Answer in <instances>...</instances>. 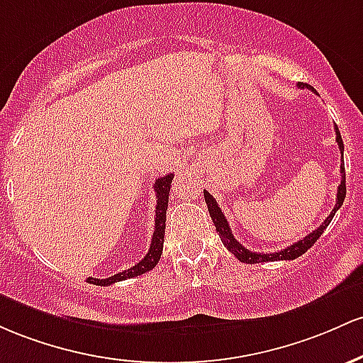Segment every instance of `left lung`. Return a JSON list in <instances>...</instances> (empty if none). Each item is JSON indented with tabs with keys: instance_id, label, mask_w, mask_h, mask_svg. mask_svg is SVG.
I'll use <instances>...</instances> for the list:
<instances>
[{
	"instance_id": "obj_1",
	"label": "left lung",
	"mask_w": 363,
	"mask_h": 363,
	"mask_svg": "<svg viewBox=\"0 0 363 363\" xmlns=\"http://www.w3.org/2000/svg\"><path fill=\"white\" fill-rule=\"evenodd\" d=\"M300 87H302V84H300ZM335 130H336V142H337V145H340V150H341V183H340V186H337L335 209L331 211V214L324 219V223L317 228V230H313L312 233H308L305 238L298 240V242L293 243V245H290V247L283 248V250L274 252V254H259V252H252V250H248V248L243 247L242 243L235 238L233 233H231L230 225H228L225 214H223L221 209H219L216 199L209 192H206V190H203V199H206L207 209H209L211 219H213L216 231L219 233V238H221L223 245H225L228 250H230L231 254H233L235 257L240 260V262L259 264V262H274V260H293V259L300 257V255H303L305 252H307L308 248H311L313 243L319 240V236L324 233L325 228L329 226V223H331L333 218H335L336 211L343 206V201L346 197V182H345L346 174H345V161H343L345 145H343V140H341L340 130H337L336 125H335Z\"/></svg>"
}]
</instances>
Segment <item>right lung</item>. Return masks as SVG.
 <instances>
[{
    "label": "right lung",
    "instance_id": "obj_1",
    "mask_svg": "<svg viewBox=\"0 0 363 363\" xmlns=\"http://www.w3.org/2000/svg\"><path fill=\"white\" fill-rule=\"evenodd\" d=\"M171 182H173V173L166 174V177L157 178L154 183V192H156L157 206H156V225H154V233H152V242H150L149 252L145 254V257L140 262L135 264L130 269H125L118 274L111 276V278L106 279H96L89 278L87 281L97 286H109V284H115L118 281H125L128 278H135V276L145 274V272L152 271L156 267V264L160 262L161 254H162V243H164V230H166V209H168V197H169V189Z\"/></svg>",
    "mask_w": 363,
    "mask_h": 363
}]
</instances>
